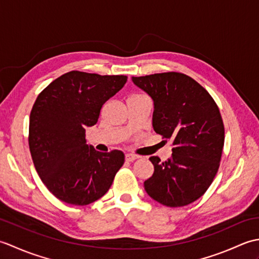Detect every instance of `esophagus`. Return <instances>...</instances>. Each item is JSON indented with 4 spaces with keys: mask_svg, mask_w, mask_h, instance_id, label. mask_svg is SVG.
I'll return each instance as SVG.
<instances>
[{
    "mask_svg": "<svg viewBox=\"0 0 259 259\" xmlns=\"http://www.w3.org/2000/svg\"><path fill=\"white\" fill-rule=\"evenodd\" d=\"M137 158H138V157L135 156V155H131V153H126V155H125V160L126 161H135Z\"/></svg>",
    "mask_w": 259,
    "mask_h": 259,
    "instance_id": "34e87169",
    "label": "esophagus"
}]
</instances>
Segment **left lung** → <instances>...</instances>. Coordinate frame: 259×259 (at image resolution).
<instances>
[{"mask_svg":"<svg viewBox=\"0 0 259 259\" xmlns=\"http://www.w3.org/2000/svg\"><path fill=\"white\" fill-rule=\"evenodd\" d=\"M133 82L152 99L153 130L174 146L167 161L149 158L155 171L144 184L147 194L167 207L189 205L205 194L219 168L225 129L217 104L184 73L133 76Z\"/></svg>","mask_w":259,"mask_h":259,"instance_id":"obj_1","label":"left lung"}]
</instances>
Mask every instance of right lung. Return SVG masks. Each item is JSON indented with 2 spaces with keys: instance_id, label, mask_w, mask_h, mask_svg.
Wrapping results in <instances>:
<instances>
[{
  "instance_id": "1",
  "label": "right lung",
  "mask_w": 259,
  "mask_h": 259,
  "mask_svg": "<svg viewBox=\"0 0 259 259\" xmlns=\"http://www.w3.org/2000/svg\"><path fill=\"white\" fill-rule=\"evenodd\" d=\"M125 75L71 71L52 81L33 104L29 147L42 183L58 199L85 206L109 190L122 167V151L87 145L85 128L98 122L104 102L122 89Z\"/></svg>"
}]
</instances>
